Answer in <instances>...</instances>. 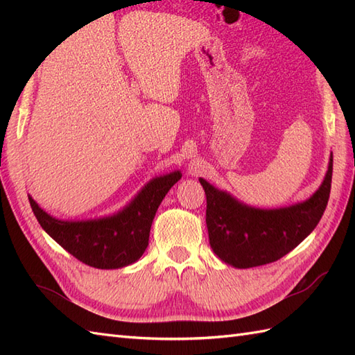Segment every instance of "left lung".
I'll return each instance as SVG.
<instances>
[{
  "label": "left lung",
  "mask_w": 355,
  "mask_h": 355,
  "mask_svg": "<svg viewBox=\"0 0 355 355\" xmlns=\"http://www.w3.org/2000/svg\"><path fill=\"white\" fill-rule=\"evenodd\" d=\"M333 178V157L319 191L300 205L261 210L241 205L200 178L206 192V224L215 254L236 268L281 259L310 235L325 212Z\"/></svg>",
  "instance_id": "left-lung-1"
}]
</instances>
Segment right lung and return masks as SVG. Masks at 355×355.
Returning a JSON list of instances; mask_svg holds the SVG:
<instances>
[{
	"label": "right lung",
	"mask_w": 355,
	"mask_h": 355,
	"mask_svg": "<svg viewBox=\"0 0 355 355\" xmlns=\"http://www.w3.org/2000/svg\"><path fill=\"white\" fill-rule=\"evenodd\" d=\"M180 178L178 171L154 178L122 212L94 221H59L28 201L41 227L74 258L94 268H120L146 250L157 209Z\"/></svg>",
	"instance_id": "right-lung-1"
}]
</instances>
